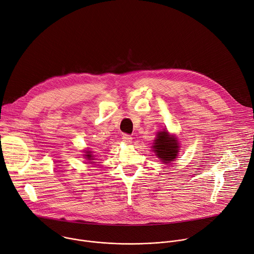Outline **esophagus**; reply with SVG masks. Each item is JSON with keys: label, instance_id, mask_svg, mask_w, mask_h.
Wrapping results in <instances>:
<instances>
[{"label": "esophagus", "instance_id": "34e87169", "mask_svg": "<svg viewBox=\"0 0 254 254\" xmlns=\"http://www.w3.org/2000/svg\"><path fill=\"white\" fill-rule=\"evenodd\" d=\"M122 139H123V141H124L125 143H127V144H129V143L132 142V137H131L130 135H128V134H123Z\"/></svg>", "mask_w": 254, "mask_h": 254}]
</instances>
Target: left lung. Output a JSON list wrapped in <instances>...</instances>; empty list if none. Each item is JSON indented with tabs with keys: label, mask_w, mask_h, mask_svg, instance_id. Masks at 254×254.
Wrapping results in <instances>:
<instances>
[{
	"label": "left lung",
	"mask_w": 254,
	"mask_h": 254,
	"mask_svg": "<svg viewBox=\"0 0 254 254\" xmlns=\"http://www.w3.org/2000/svg\"><path fill=\"white\" fill-rule=\"evenodd\" d=\"M154 141V152L162 162L169 163L176 158L179 145L175 137H171L167 131H163L158 133V136Z\"/></svg>",
	"instance_id": "8db88e82"
}]
</instances>
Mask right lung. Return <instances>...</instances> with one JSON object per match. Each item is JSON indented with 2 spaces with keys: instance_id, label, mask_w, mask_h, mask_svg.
<instances>
[{
  "instance_id": "add662e5",
  "label": "right lung",
  "mask_w": 254,
  "mask_h": 254,
  "mask_svg": "<svg viewBox=\"0 0 254 254\" xmlns=\"http://www.w3.org/2000/svg\"><path fill=\"white\" fill-rule=\"evenodd\" d=\"M86 153H87V154H85V156L88 158V160H93V158H92V154H90L91 152H90V151H86Z\"/></svg>"
}]
</instances>
